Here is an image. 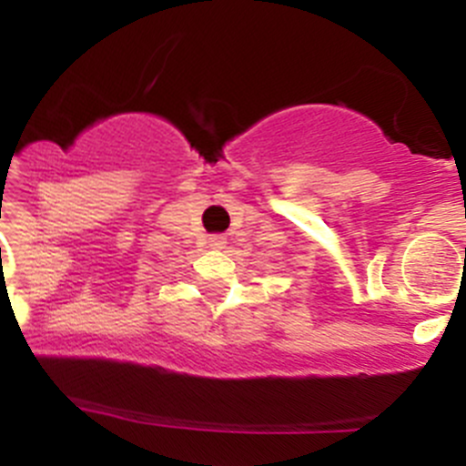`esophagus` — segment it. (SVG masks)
<instances>
[{
    "label": "esophagus",
    "mask_w": 466,
    "mask_h": 466,
    "mask_svg": "<svg viewBox=\"0 0 466 466\" xmlns=\"http://www.w3.org/2000/svg\"><path fill=\"white\" fill-rule=\"evenodd\" d=\"M226 243H228V240H226V237H223V234H215V237L208 238V245H210L212 249H223V248H226Z\"/></svg>",
    "instance_id": "esophagus-1"
}]
</instances>
